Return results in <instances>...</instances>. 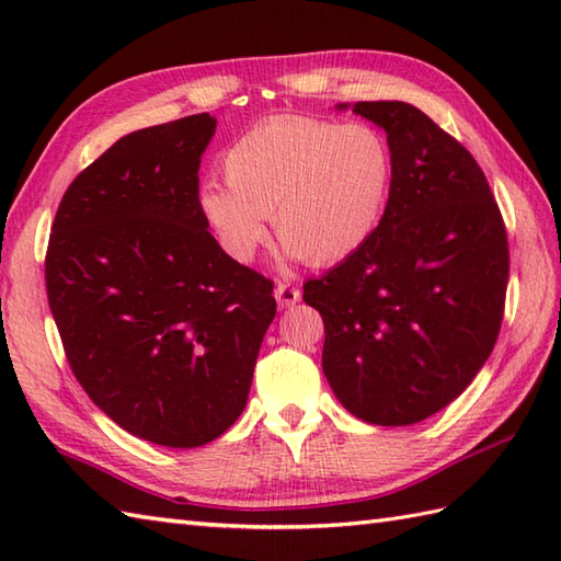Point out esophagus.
Wrapping results in <instances>:
<instances>
[{
	"label": "esophagus",
	"instance_id": "esophagus-1",
	"mask_svg": "<svg viewBox=\"0 0 561 561\" xmlns=\"http://www.w3.org/2000/svg\"><path fill=\"white\" fill-rule=\"evenodd\" d=\"M274 299H277L279 308H291L301 301V289L296 284L279 282L277 289H274Z\"/></svg>",
	"mask_w": 561,
	"mask_h": 561
}]
</instances>
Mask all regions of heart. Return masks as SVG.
Here are the masks:
<instances>
[{
	"label": "heart",
	"instance_id": "b5f03b06",
	"mask_svg": "<svg viewBox=\"0 0 561 561\" xmlns=\"http://www.w3.org/2000/svg\"><path fill=\"white\" fill-rule=\"evenodd\" d=\"M221 171L226 187H202L199 209L236 260L255 255L272 217L287 255L323 267L374 236L396 161L374 125L274 115L224 151Z\"/></svg>",
	"mask_w": 561,
	"mask_h": 561
}]
</instances>
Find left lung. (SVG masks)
Returning a JSON list of instances; mask_svg holds the SVG:
<instances>
[{
    "instance_id": "left-lung-1",
    "label": "left lung",
    "mask_w": 561,
    "mask_h": 561,
    "mask_svg": "<svg viewBox=\"0 0 561 561\" xmlns=\"http://www.w3.org/2000/svg\"><path fill=\"white\" fill-rule=\"evenodd\" d=\"M396 173L374 236L304 284L325 323L323 371L354 416L422 422L456 400L502 330L508 236L490 183L456 137L402 101H359Z\"/></svg>"
}]
</instances>
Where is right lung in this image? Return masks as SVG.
Segmentation results:
<instances>
[{
	"label": "right lung",
	"mask_w": 561,
	"mask_h": 561,
	"mask_svg": "<svg viewBox=\"0 0 561 561\" xmlns=\"http://www.w3.org/2000/svg\"><path fill=\"white\" fill-rule=\"evenodd\" d=\"M209 113L117 139L59 202L47 304L87 396L151 444H209L243 412L274 282L221 250L199 209Z\"/></svg>",
	"instance_id": "1"
}]
</instances>
